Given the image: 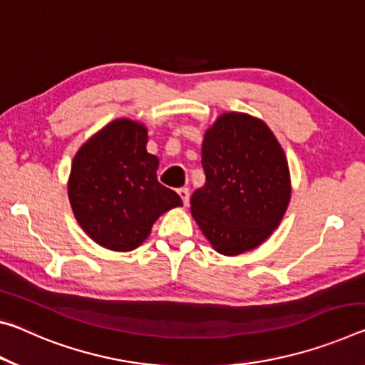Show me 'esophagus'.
<instances>
[{
	"instance_id": "1",
	"label": "esophagus",
	"mask_w": 365,
	"mask_h": 365,
	"mask_svg": "<svg viewBox=\"0 0 365 365\" xmlns=\"http://www.w3.org/2000/svg\"><path fill=\"white\" fill-rule=\"evenodd\" d=\"M178 195H180L183 205L188 206V203H190V190L188 188H178Z\"/></svg>"
}]
</instances>
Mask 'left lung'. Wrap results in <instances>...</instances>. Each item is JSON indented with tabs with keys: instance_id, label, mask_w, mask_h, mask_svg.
Segmentation results:
<instances>
[{
	"instance_id": "1",
	"label": "left lung",
	"mask_w": 365,
	"mask_h": 365,
	"mask_svg": "<svg viewBox=\"0 0 365 365\" xmlns=\"http://www.w3.org/2000/svg\"><path fill=\"white\" fill-rule=\"evenodd\" d=\"M206 182L192 195V216L212 248L235 257L262 245L291 200L286 154L264 121L222 113L205 133Z\"/></svg>"
}]
</instances>
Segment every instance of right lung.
Listing matches in <instances>:
<instances>
[{"mask_svg":"<svg viewBox=\"0 0 365 365\" xmlns=\"http://www.w3.org/2000/svg\"><path fill=\"white\" fill-rule=\"evenodd\" d=\"M146 144V126L118 118L89 138L73 159L68 196L74 217L108 250H135L160 214L183 205L159 183V159Z\"/></svg>","mask_w":365,"mask_h":365,"instance_id":"1","label":"right lung"}]
</instances>
